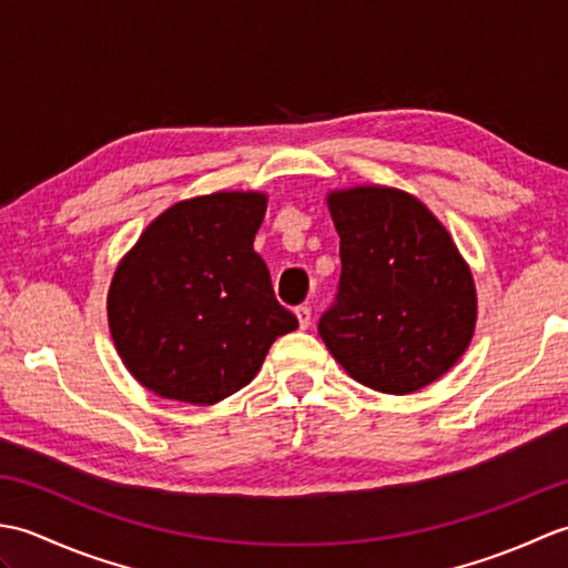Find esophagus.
<instances>
[{
    "label": "esophagus",
    "instance_id": "1",
    "mask_svg": "<svg viewBox=\"0 0 568 568\" xmlns=\"http://www.w3.org/2000/svg\"><path fill=\"white\" fill-rule=\"evenodd\" d=\"M295 315H297V322H300V329H307L310 324H312V307L310 305H300L295 310Z\"/></svg>",
    "mask_w": 568,
    "mask_h": 568
}]
</instances>
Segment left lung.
Here are the masks:
<instances>
[{
    "instance_id": "8db88e82",
    "label": "left lung",
    "mask_w": 568,
    "mask_h": 568,
    "mask_svg": "<svg viewBox=\"0 0 568 568\" xmlns=\"http://www.w3.org/2000/svg\"><path fill=\"white\" fill-rule=\"evenodd\" d=\"M342 275L320 336L354 381L407 395L449 371L474 336L476 287L449 232L395 187L327 197Z\"/></svg>"
}]
</instances>
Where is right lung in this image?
Returning <instances> with one entry per match:
<instances>
[{"mask_svg": "<svg viewBox=\"0 0 568 568\" xmlns=\"http://www.w3.org/2000/svg\"><path fill=\"white\" fill-rule=\"evenodd\" d=\"M261 192H214L168 207L112 277L106 315L143 388L214 405L256 376L271 344L297 329L253 251Z\"/></svg>", "mask_w": 568, "mask_h": 568, "instance_id": "right-lung-1", "label": "right lung"}]
</instances>
